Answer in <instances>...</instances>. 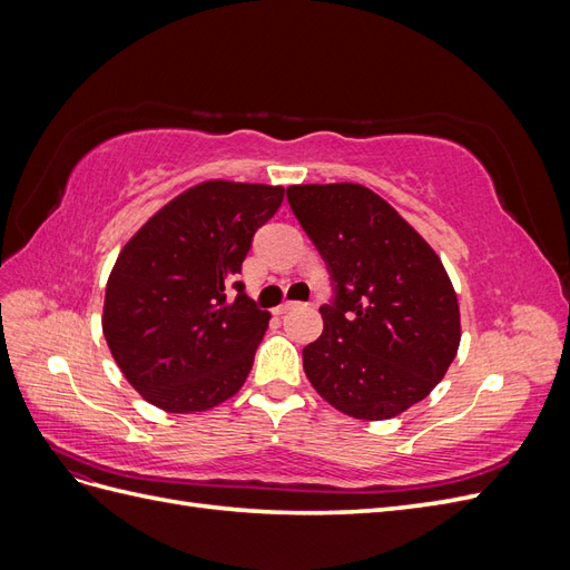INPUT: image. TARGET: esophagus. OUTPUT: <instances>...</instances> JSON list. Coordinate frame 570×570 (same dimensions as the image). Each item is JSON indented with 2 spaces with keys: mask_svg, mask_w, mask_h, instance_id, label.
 <instances>
[{
  "mask_svg": "<svg viewBox=\"0 0 570 570\" xmlns=\"http://www.w3.org/2000/svg\"><path fill=\"white\" fill-rule=\"evenodd\" d=\"M297 306V302H283L281 306H275V314H287L289 308H295Z\"/></svg>",
  "mask_w": 570,
  "mask_h": 570,
  "instance_id": "esophagus-1",
  "label": "esophagus"
}]
</instances>
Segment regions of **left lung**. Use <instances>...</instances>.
Listing matches in <instances>:
<instances>
[{"label":"left lung","mask_w":570,"mask_h":570,"mask_svg":"<svg viewBox=\"0 0 570 570\" xmlns=\"http://www.w3.org/2000/svg\"><path fill=\"white\" fill-rule=\"evenodd\" d=\"M292 214L323 256L333 297L304 373L327 404L385 421L425 400L461 340L459 302L440 256L364 185H292Z\"/></svg>","instance_id":"1"}]
</instances>
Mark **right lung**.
<instances>
[{"label":"right lung","instance_id":"right-lung-1","mask_svg":"<svg viewBox=\"0 0 570 570\" xmlns=\"http://www.w3.org/2000/svg\"><path fill=\"white\" fill-rule=\"evenodd\" d=\"M283 187L209 180L168 202L120 249L101 327L118 368L170 413L233 396L268 327L235 281L254 233L281 209ZM238 292L227 299V287Z\"/></svg>","mask_w":570,"mask_h":570}]
</instances>
